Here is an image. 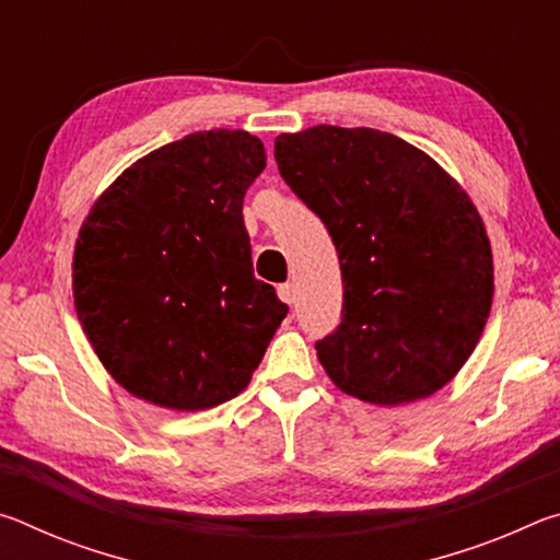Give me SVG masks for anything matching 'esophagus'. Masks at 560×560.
Segmentation results:
<instances>
[{"label":"esophagus","mask_w":560,"mask_h":560,"mask_svg":"<svg viewBox=\"0 0 560 560\" xmlns=\"http://www.w3.org/2000/svg\"><path fill=\"white\" fill-rule=\"evenodd\" d=\"M277 293H279V299L283 303H289V306H293V303H296V287H293V283H281V287L277 289Z\"/></svg>","instance_id":"esophagus-1"}]
</instances>
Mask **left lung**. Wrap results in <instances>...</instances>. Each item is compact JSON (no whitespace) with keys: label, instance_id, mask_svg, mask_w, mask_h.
<instances>
[{"label":"left lung","instance_id":"1","mask_svg":"<svg viewBox=\"0 0 560 560\" xmlns=\"http://www.w3.org/2000/svg\"><path fill=\"white\" fill-rule=\"evenodd\" d=\"M273 158L338 252L343 320L316 343L330 381L381 407L438 393L474 353L494 299L469 195L420 148L373 128L281 132Z\"/></svg>","mask_w":560,"mask_h":560}]
</instances>
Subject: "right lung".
I'll list each match as a JSON object with an SVG mask.
<instances>
[{"label": "right lung", "instance_id": "obj_1", "mask_svg": "<svg viewBox=\"0 0 560 560\" xmlns=\"http://www.w3.org/2000/svg\"><path fill=\"white\" fill-rule=\"evenodd\" d=\"M267 167L246 130H202L140 158L83 220L75 314L140 400L210 410L252 381L289 306L254 279L244 192Z\"/></svg>", "mask_w": 560, "mask_h": 560}]
</instances>
